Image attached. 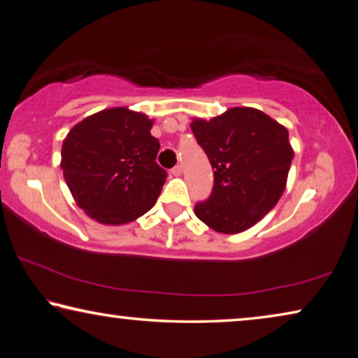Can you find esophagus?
I'll return each mask as SVG.
<instances>
[{"mask_svg": "<svg viewBox=\"0 0 358 358\" xmlns=\"http://www.w3.org/2000/svg\"><path fill=\"white\" fill-rule=\"evenodd\" d=\"M171 173L173 175V177H180V175H181V166H175L173 169H171Z\"/></svg>", "mask_w": 358, "mask_h": 358, "instance_id": "1", "label": "esophagus"}]
</instances>
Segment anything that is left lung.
Wrapping results in <instances>:
<instances>
[{"mask_svg":"<svg viewBox=\"0 0 358 358\" xmlns=\"http://www.w3.org/2000/svg\"><path fill=\"white\" fill-rule=\"evenodd\" d=\"M191 129L214 171L211 196L194 206L219 233L244 231L277 205L294 158L288 129L255 108H231Z\"/></svg>","mask_w":358,"mask_h":358,"instance_id":"obj_1","label":"left lung"}]
</instances>
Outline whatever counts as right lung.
Segmentation results:
<instances>
[{
	"label": "right lung",
	"instance_id": "right-lung-1",
	"mask_svg": "<svg viewBox=\"0 0 358 358\" xmlns=\"http://www.w3.org/2000/svg\"><path fill=\"white\" fill-rule=\"evenodd\" d=\"M152 127L145 114L111 108L76 123L64 139V178L76 205L96 222H131L157 203L167 173L157 162Z\"/></svg>",
	"mask_w": 358,
	"mask_h": 358
}]
</instances>
